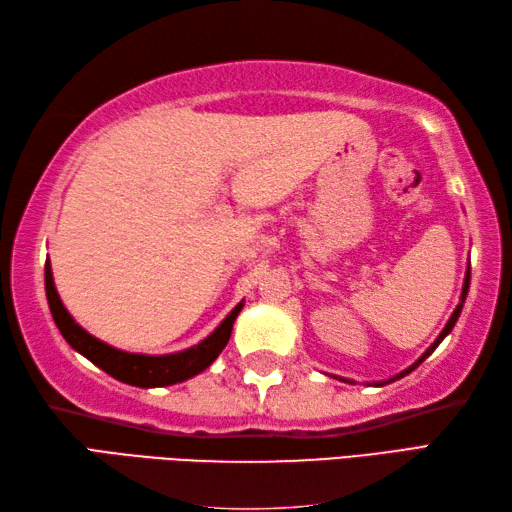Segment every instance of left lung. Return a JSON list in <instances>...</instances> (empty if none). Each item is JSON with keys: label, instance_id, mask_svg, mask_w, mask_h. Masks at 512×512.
Listing matches in <instances>:
<instances>
[{"label": "left lung", "instance_id": "obj_1", "mask_svg": "<svg viewBox=\"0 0 512 512\" xmlns=\"http://www.w3.org/2000/svg\"><path fill=\"white\" fill-rule=\"evenodd\" d=\"M469 284H471V268L469 270H466V275H464V286H462V297H460V303H458V308H455L453 310V314H451V319L447 321V325H444V330L440 332V336H438V339L436 341H433L431 343V347H429V350L427 352H424L420 358H418V361L416 363H413L411 367H407L405 369V372H400V374H396L394 378H389V380H385V383H394V380H398V378H402V376H407L409 372H413V369H416L422 361H424V358H427L433 350H436V347L444 341V336H447L451 330H453V325H455V321H458V317H460V312H462V306H464V301H466V295H469ZM345 380V378H343ZM345 383H350V380H345ZM376 385H383V383H376Z\"/></svg>", "mask_w": 512, "mask_h": 512}]
</instances>
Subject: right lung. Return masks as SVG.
<instances>
[{
    "label": "right lung",
    "instance_id": "add662e5",
    "mask_svg": "<svg viewBox=\"0 0 512 512\" xmlns=\"http://www.w3.org/2000/svg\"><path fill=\"white\" fill-rule=\"evenodd\" d=\"M46 297L52 319L57 323L63 339L70 343V347H74L76 352L83 354L88 361H92L96 367H101L103 372H107L112 378L134 387H167L204 372L226 347L228 339H231L237 314L244 308V303H237V306L226 314V319L217 325L204 341L189 347V350H182L176 354L147 356L116 350V347L99 341L90 332H85L81 325L70 317V312L65 310L59 292L54 288L50 259L46 262Z\"/></svg>",
    "mask_w": 512,
    "mask_h": 512
}]
</instances>
